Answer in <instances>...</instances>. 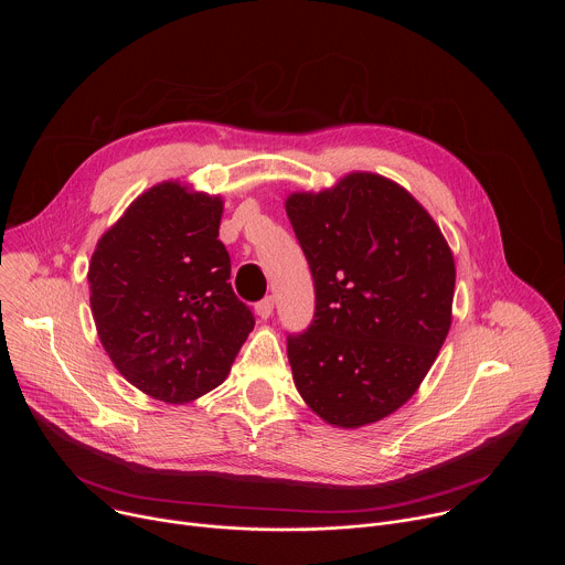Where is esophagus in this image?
<instances>
[{
  "instance_id": "1",
  "label": "esophagus",
  "mask_w": 565,
  "mask_h": 565,
  "mask_svg": "<svg viewBox=\"0 0 565 565\" xmlns=\"http://www.w3.org/2000/svg\"><path fill=\"white\" fill-rule=\"evenodd\" d=\"M273 310H275V299H273V297H264V299L257 303V315H259L262 319H268V317L273 315Z\"/></svg>"
}]
</instances>
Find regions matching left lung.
<instances>
[{"mask_svg":"<svg viewBox=\"0 0 565 565\" xmlns=\"http://www.w3.org/2000/svg\"><path fill=\"white\" fill-rule=\"evenodd\" d=\"M286 214L315 284L310 327L288 335L295 386L329 425L377 423L416 393L449 333L454 255L429 212L377 174L290 194Z\"/></svg>","mask_w":565,"mask_h":565,"instance_id":"obj_1","label":"left lung"}]
</instances>
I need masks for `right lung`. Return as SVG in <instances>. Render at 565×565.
Listing matches in <instances>:
<instances>
[{"label": "right lung", "mask_w": 565, "mask_h": 565, "mask_svg": "<svg viewBox=\"0 0 565 565\" xmlns=\"http://www.w3.org/2000/svg\"><path fill=\"white\" fill-rule=\"evenodd\" d=\"M223 201L166 181L111 225L89 264L92 312L114 366L183 405L218 386L255 329L218 241Z\"/></svg>", "instance_id": "obj_1"}]
</instances>
